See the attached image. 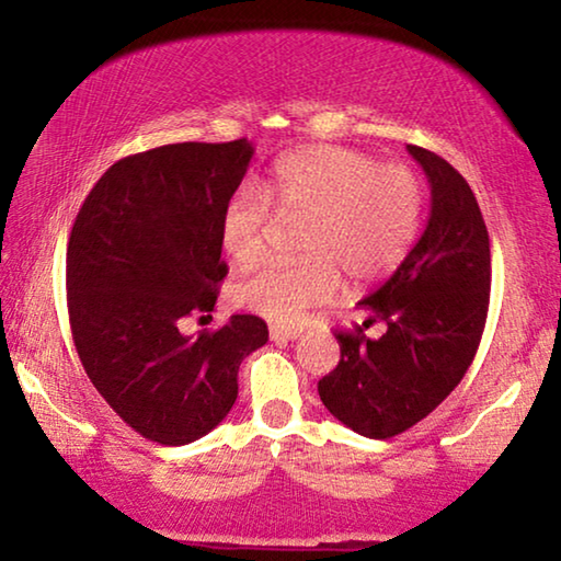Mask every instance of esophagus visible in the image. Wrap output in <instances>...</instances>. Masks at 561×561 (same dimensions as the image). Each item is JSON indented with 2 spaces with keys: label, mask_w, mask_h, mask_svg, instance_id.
Instances as JSON below:
<instances>
[{
  "label": "esophagus",
  "mask_w": 561,
  "mask_h": 561,
  "mask_svg": "<svg viewBox=\"0 0 561 561\" xmlns=\"http://www.w3.org/2000/svg\"><path fill=\"white\" fill-rule=\"evenodd\" d=\"M301 336V329H287V327H270V339L272 341H294Z\"/></svg>",
  "instance_id": "1"
}]
</instances>
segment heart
<instances>
[{"mask_svg": "<svg viewBox=\"0 0 561 561\" xmlns=\"http://www.w3.org/2000/svg\"><path fill=\"white\" fill-rule=\"evenodd\" d=\"M279 219L304 222L297 264H264L234 287L240 307L277 324H297L329 304L341 272L358 284L391 274L423 222V185L411 168L378 163L351 148L309 146L284 156L260 187L244 185L225 205L222 250L237 267L264 252Z\"/></svg>", "mask_w": 561, "mask_h": 561, "instance_id": "1", "label": "heart"}]
</instances>
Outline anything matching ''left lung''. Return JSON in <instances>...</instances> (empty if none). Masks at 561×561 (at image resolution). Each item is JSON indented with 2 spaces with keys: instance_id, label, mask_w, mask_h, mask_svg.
Returning <instances> with one entry per match:
<instances>
[{
  "instance_id": "1",
  "label": "left lung",
  "mask_w": 561,
  "mask_h": 561,
  "mask_svg": "<svg viewBox=\"0 0 561 561\" xmlns=\"http://www.w3.org/2000/svg\"><path fill=\"white\" fill-rule=\"evenodd\" d=\"M431 185L421 240L358 307L386 321L381 339L339 331L341 360L319 381L327 411L366 438H393L462 381L490 304V237L472 190L448 160L408 146Z\"/></svg>"
}]
</instances>
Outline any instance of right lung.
Listing matches in <instances>:
<instances>
[{
	"label": "right lung",
	"mask_w": 561,
	"mask_h": 561,
	"mask_svg": "<svg viewBox=\"0 0 561 561\" xmlns=\"http://www.w3.org/2000/svg\"><path fill=\"white\" fill-rule=\"evenodd\" d=\"M254 148L173 144L113 163L83 201L66 250L76 351L91 383L133 431L160 445L210 433L237 398L244 356L267 344L260 317L187 336L215 309L225 205Z\"/></svg>",
	"instance_id": "1"
}]
</instances>
